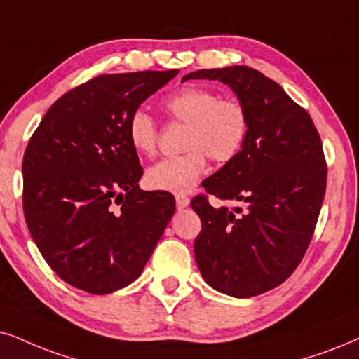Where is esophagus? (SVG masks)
<instances>
[{"label": "esophagus", "instance_id": "esophagus-1", "mask_svg": "<svg viewBox=\"0 0 359 359\" xmlns=\"http://www.w3.org/2000/svg\"><path fill=\"white\" fill-rule=\"evenodd\" d=\"M175 203H177V208H180V210H182V208L189 207L190 198L185 197V195H177V197H175Z\"/></svg>", "mask_w": 359, "mask_h": 359}]
</instances>
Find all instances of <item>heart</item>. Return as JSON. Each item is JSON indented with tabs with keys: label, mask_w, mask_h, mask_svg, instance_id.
<instances>
[{
	"label": "heart",
	"mask_w": 359,
	"mask_h": 359,
	"mask_svg": "<svg viewBox=\"0 0 359 359\" xmlns=\"http://www.w3.org/2000/svg\"><path fill=\"white\" fill-rule=\"evenodd\" d=\"M162 106L172 119L182 122L184 154L167 157L149 167L146 182L151 189L185 194L195 187L207 167V156L217 164H226L242 152L247 142L250 119L237 99H220L215 90L187 86L164 99ZM129 142L144 156L157 149V126L152 116L137 109L127 124Z\"/></svg>",
	"instance_id": "1"
}]
</instances>
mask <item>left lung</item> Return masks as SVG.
<instances>
[{
    "label": "left lung",
    "mask_w": 359,
    "mask_h": 359,
    "mask_svg": "<svg viewBox=\"0 0 359 359\" xmlns=\"http://www.w3.org/2000/svg\"><path fill=\"white\" fill-rule=\"evenodd\" d=\"M189 79L226 84L250 119L242 152L203 182L237 207H212L203 195L190 203L202 220L195 262L217 292L255 297L283 283L310 245L326 189L320 134L305 109L260 71L198 69Z\"/></svg>",
    "instance_id": "8db88e82"
}]
</instances>
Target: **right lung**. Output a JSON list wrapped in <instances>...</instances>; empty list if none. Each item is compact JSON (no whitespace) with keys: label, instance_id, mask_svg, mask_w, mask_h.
<instances>
[{"label":"right lung","instance_id":"add662e5","mask_svg":"<svg viewBox=\"0 0 359 359\" xmlns=\"http://www.w3.org/2000/svg\"><path fill=\"white\" fill-rule=\"evenodd\" d=\"M179 69L102 74L49 107L22 157V208L59 278L93 294L142 273L175 212L169 192L139 189L127 124Z\"/></svg>","mask_w":359,"mask_h":359}]
</instances>
